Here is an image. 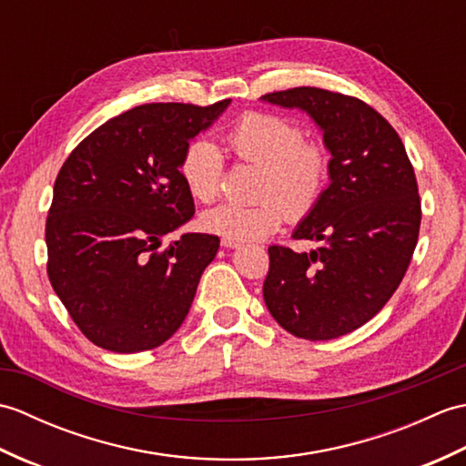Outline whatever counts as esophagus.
<instances>
[{"label":"esophagus","mask_w":466,"mask_h":466,"mask_svg":"<svg viewBox=\"0 0 466 466\" xmlns=\"http://www.w3.org/2000/svg\"><path fill=\"white\" fill-rule=\"evenodd\" d=\"M222 246L224 248H238V246H242V242L232 240V238H222Z\"/></svg>","instance_id":"1"}]
</instances>
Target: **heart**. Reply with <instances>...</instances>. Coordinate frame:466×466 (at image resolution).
<instances>
[{"label":"heart","instance_id":"heart-1","mask_svg":"<svg viewBox=\"0 0 466 466\" xmlns=\"http://www.w3.org/2000/svg\"><path fill=\"white\" fill-rule=\"evenodd\" d=\"M236 157L260 167L254 206L220 204L206 210L200 224L206 232L232 240H258L279 230L286 212L302 218L320 202L330 176V157L319 142L304 140V130L289 117L248 112L226 134ZM224 157L218 147L198 137L186 146L180 176L198 202H212L220 190Z\"/></svg>","mask_w":466,"mask_h":466}]
</instances>
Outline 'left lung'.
<instances>
[{
  "label": "left lung",
  "mask_w": 466,
  "mask_h": 466,
  "mask_svg": "<svg viewBox=\"0 0 466 466\" xmlns=\"http://www.w3.org/2000/svg\"><path fill=\"white\" fill-rule=\"evenodd\" d=\"M262 100L309 114L332 154L329 187L292 232L319 248L270 246L264 302L299 339H339L379 314L407 274L420 228L417 177L394 127L359 97L292 87Z\"/></svg>",
  "instance_id": "8db88e82"
}]
</instances>
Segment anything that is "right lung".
Listing matches in <instances>:
<instances>
[{
	"label": "right lung",
	"mask_w": 466,
	"mask_h": 466,
	"mask_svg": "<svg viewBox=\"0 0 466 466\" xmlns=\"http://www.w3.org/2000/svg\"><path fill=\"white\" fill-rule=\"evenodd\" d=\"M230 100L144 104L102 124L67 156L46 222L47 276L66 310L100 349L152 350L180 329L212 234L162 238L194 216L180 160Z\"/></svg>",
	"instance_id": "right-lung-1"
}]
</instances>
